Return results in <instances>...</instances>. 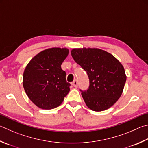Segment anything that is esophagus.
<instances>
[{
  "mask_svg": "<svg viewBox=\"0 0 148 148\" xmlns=\"http://www.w3.org/2000/svg\"><path fill=\"white\" fill-rule=\"evenodd\" d=\"M77 84H78V83H77V80H74V81L72 83V85H73L74 87H77Z\"/></svg>",
  "mask_w": 148,
  "mask_h": 148,
  "instance_id": "esophagus-1",
  "label": "esophagus"
}]
</instances>
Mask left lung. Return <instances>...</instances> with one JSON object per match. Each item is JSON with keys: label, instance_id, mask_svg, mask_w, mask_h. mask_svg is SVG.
I'll list each match as a JSON object with an SVG mask.
<instances>
[{"label": "left lung", "instance_id": "obj_1", "mask_svg": "<svg viewBox=\"0 0 148 148\" xmlns=\"http://www.w3.org/2000/svg\"><path fill=\"white\" fill-rule=\"evenodd\" d=\"M71 55L89 79L88 89H80L87 106L92 111H102L113 106L122 95L126 81L120 61L98 48H74Z\"/></svg>", "mask_w": 148, "mask_h": 148}]
</instances>
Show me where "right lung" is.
<instances>
[{
  "mask_svg": "<svg viewBox=\"0 0 148 148\" xmlns=\"http://www.w3.org/2000/svg\"><path fill=\"white\" fill-rule=\"evenodd\" d=\"M68 54L65 48H48L37 54L26 66L23 87L29 100L39 108H56L69 92L71 84L61 66Z\"/></svg>",
  "mask_w": 148,
  "mask_h": 148,
  "instance_id": "right-lung-1",
  "label": "right lung"
}]
</instances>
